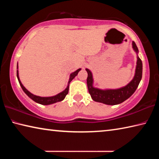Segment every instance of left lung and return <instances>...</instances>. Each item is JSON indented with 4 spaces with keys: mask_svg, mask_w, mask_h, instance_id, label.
I'll use <instances>...</instances> for the list:
<instances>
[{
    "mask_svg": "<svg viewBox=\"0 0 159 159\" xmlns=\"http://www.w3.org/2000/svg\"><path fill=\"white\" fill-rule=\"evenodd\" d=\"M132 45H133V50L138 55L135 74H134L133 80L124 87L118 88V89L106 90H102L93 87L92 72L88 69H85L86 71L88 72L87 85L88 92L94 101L101 102V103L108 104V105H116V104L122 103L123 102L128 99L138 88L142 76V62L140 58L138 57L139 50L135 43L133 41Z\"/></svg>",
    "mask_w": 159,
    "mask_h": 159,
    "instance_id": "left-lung-1",
    "label": "left lung"
}]
</instances>
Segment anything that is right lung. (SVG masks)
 I'll return each mask as SVG.
<instances>
[{"label":"right lung","mask_w":159,"mask_h":159,"mask_svg":"<svg viewBox=\"0 0 159 159\" xmlns=\"http://www.w3.org/2000/svg\"><path fill=\"white\" fill-rule=\"evenodd\" d=\"M17 79L19 80V83H20V85L22 88V90L24 92H25L26 95H28V97H29L32 100H34V102H37V103L39 104H43V105H49V104H52L54 103H56V102H61L62 101L63 99L65 98L66 95L68 94L69 93V83H71V81L72 80H73L75 77L77 76V74L80 71V69H77L76 71L73 72V73H71L70 74V77H69V82H68V85H67V87L66 88V89L63 90L62 92L60 93L57 95H56L55 96H52V97H40V96H37V95H35L34 94L31 93L29 92V90H27L26 89V88L25 87L22 85V83H21V80L20 79V77H19V71H18V63H17Z\"/></svg>","instance_id":"right-lung-1"}]
</instances>
